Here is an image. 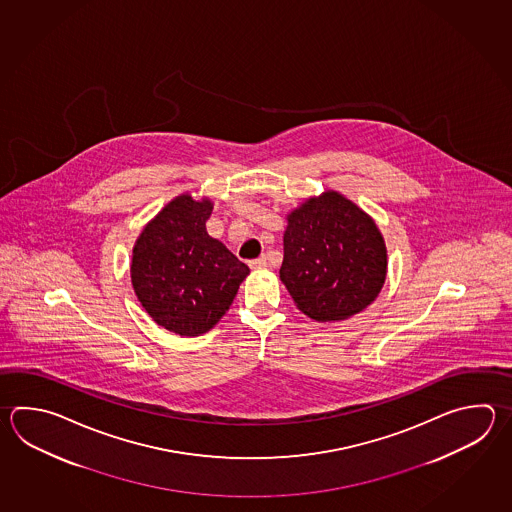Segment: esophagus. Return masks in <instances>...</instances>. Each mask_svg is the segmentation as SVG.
Here are the masks:
<instances>
[{
  "label": "esophagus",
  "mask_w": 512,
  "mask_h": 512,
  "mask_svg": "<svg viewBox=\"0 0 512 512\" xmlns=\"http://www.w3.org/2000/svg\"><path fill=\"white\" fill-rule=\"evenodd\" d=\"M266 264H268V261H266V257H264V255L259 257V259H253V261H250V266L253 268V270H261V268H266Z\"/></svg>",
  "instance_id": "esophagus-1"
}]
</instances>
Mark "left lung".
<instances>
[{
	"instance_id": "obj_1",
	"label": "left lung",
	"mask_w": 512,
	"mask_h": 512,
	"mask_svg": "<svg viewBox=\"0 0 512 512\" xmlns=\"http://www.w3.org/2000/svg\"><path fill=\"white\" fill-rule=\"evenodd\" d=\"M386 248L374 220L339 193L310 199L288 217L281 281L315 321H345L381 292Z\"/></svg>"
}]
</instances>
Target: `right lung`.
I'll use <instances>...</instances> for the list:
<instances>
[{
	"label": "right lung",
	"mask_w": 512,
	"mask_h": 512,
	"mask_svg": "<svg viewBox=\"0 0 512 512\" xmlns=\"http://www.w3.org/2000/svg\"><path fill=\"white\" fill-rule=\"evenodd\" d=\"M211 202L182 195L138 237L131 262L136 297L155 323L186 337L206 334L228 312L250 268L209 237Z\"/></svg>",
	"instance_id": "1"
}]
</instances>
